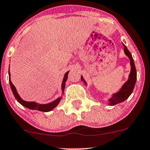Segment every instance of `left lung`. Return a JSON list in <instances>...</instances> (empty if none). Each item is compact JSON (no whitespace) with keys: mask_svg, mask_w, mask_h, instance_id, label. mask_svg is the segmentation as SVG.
<instances>
[{"mask_svg":"<svg viewBox=\"0 0 150 150\" xmlns=\"http://www.w3.org/2000/svg\"><path fill=\"white\" fill-rule=\"evenodd\" d=\"M124 45V44H123ZM124 53L126 54V55L130 59V64L131 66V73H130L129 80L127 82H125V84H124L123 86L122 87V89H120V91L113 94V96L110 99V105H115L117 103H120L124 101L125 100L129 98V96L131 94V93L133 92V90L134 89L135 84H136V79H137V72L136 69V66H135L134 61L132 57V55L130 53L126 45H124ZM82 77V80H83V77ZM84 82L85 83V81H84Z\"/></svg>","mask_w":150,"mask_h":150,"instance_id":"8db88e82","label":"left lung"}]
</instances>
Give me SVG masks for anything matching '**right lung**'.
<instances>
[{
	"label": "right lung",
	"mask_w": 150,
	"mask_h": 150,
	"mask_svg": "<svg viewBox=\"0 0 150 150\" xmlns=\"http://www.w3.org/2000/svg\"><path fill=\"white\" fill-rule=\"evenodd\" d=\"M69 71H68L67 73L65 74L64 77V80H63V83H62V91L64 92V90L65 88V84H66V80L68 79V75ZM9 81H10V87H11V89L12 91V93L15 97V98L17 99V100L19 103L22 105L24 106L27 108H29V109L31 110H37L41 111V112H49V111H51L52 110H53L56 106L59 103L61 100V98H59L57 100H54V101L50 103L46 104V105H41V104H38V103H36L35 102H28V101H25V100H22L19 96V95L17 93V90H16L15 87L12 84L11 80H10V70H9Z\"/></svg>",
	"instance_id": "add662e5"
}]
</instances>
